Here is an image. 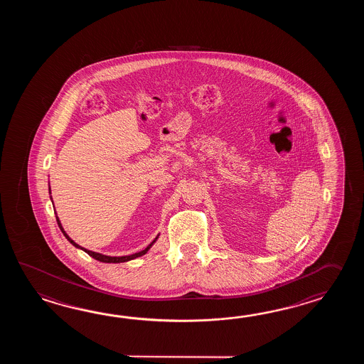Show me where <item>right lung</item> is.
Segmentation results:
<instances>
[{
	"label": "right lung",
	"instance_id": "right-lung-1",
	"mask_svg": "<svg viewBox=\"0 0 364 364\" xmlns=\"http://www.w3.org/2000/svg\"><path fill=\"white\" fill-rule=\"evenodd\" d=\"M49 193H50V187H49ZM52 199V198H50ZM57 218V224L60 226V229H61V232H63V235L66 237V240H69L70 243L73 245V246H75L77 248H80V250H83L85 252H87L88 255L92 256L93 259H96V260H99V262H102V263H124V262H129V260H132V259H135V257H139V256H143L144 254H147L148 250L152 247V245L155 243L157 238H159V235L156 237L155 240H152L149 245H148L147 247L144 248L143 251H140V252H136V254H132V255L129 256H107V255H101L99 252H93V251H90V250H85V248L80 247L79 245H77L74 240L70 238L69 235L66 234V232L63 230V228H62L61 223H60V220H58V217H55Z\"/></svg>",
	"mask_w": 364,
	"mask_h": 364
}]
</instances>
